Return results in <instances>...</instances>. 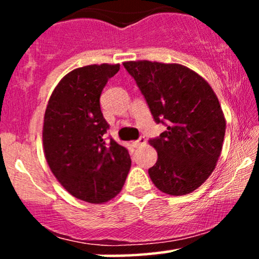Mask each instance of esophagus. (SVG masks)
I'll use <instances>...</instances> for the list:
<instances>
[{"mask_svg":"<svg viewBox=\"0 0 259 259\" xmlns=\"http://www.w3.org/2000/svg\"><path fill=\"white\" fill-rule=\"evenodd\" d=\"M145 144H146V139H145L144 136H141V138H140L139 140L134 141V146H135V147H140V146H142V145H145Z\"/></svg>","mask_w":259,"mask_h":259,"instance_id":"obj_1","label":"esophagus"}]
</instances>
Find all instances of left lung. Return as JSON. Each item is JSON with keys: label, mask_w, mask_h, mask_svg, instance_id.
Wrapping results in <instances>:
<instances>
[{"label": "left lung", "mask_w": 259, "mask_h": 259, "mask_svg": "<svg viewBox=\"0 0 259 259\" xmlns=\"http://www.w3.org/2000/svg\"><path fill=\"white\" fill-rule=\"evenodd\" d=\"M146 99L153 119L167 124L151 139L158 159L148 169L164 194L195 191L214 170L225 135V118L210 85L190 68L151 61L124 62Z\"/></svg>", "instance_id": "8db88e82"}]
</instances>
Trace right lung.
Listing matches in <instances>:
<instances>
[{
  "label": "right lung",
  "mask_w": 259,
  "mask_h": 259,
  "mask_svg": "<svg viewBox=\"0 0 259 259\" xmlns=\"http://www.w3.org/2000/svg\"><path fill=\"white\" fill-rule=\"evenodd\" d=\"M119 64H91L63 76L44 117L42 144L56 179L74 197L103 203L120 192L132 159L125 147L103 140L108 123L100 96Z\"/></svg>",
  "instance_id": "obj_1"
}]
</instances>
